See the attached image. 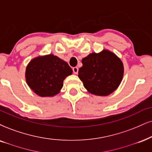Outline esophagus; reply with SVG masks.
<instances>
[{
	"label": "esophagus",
	"mask_w": 152,
	"mask_h": 152,
	"mask_svg": "<svg viewBox=\"0 0 152 152\" xmlns=\"http://www.w3.org/2000/svg\"><path fill=\"white\" fill-rule=\"evenodd\" d=\"M78 70H79V68H78L77 67H74L72 68V71L73 72H74V74H77Z\"/></svg>",
	"instance_id": "1"
}]
</instances>
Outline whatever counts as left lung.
Masks as SVG:
<instances>
[{
	"label": "left lung",
	"mask_w": 152,
	"mask_h": 152,
	"mask_svg": "<svg viewBox=\"0 0 152 152\" xmlns=\"http://www.w3.org/2000/svg\"><path fill=\"white\" fill-rule=\"evenodd\" d=\"M78 77L84 87L92 94L108 96L118 87L124 67L121 60L108 50L90 53L82 60Z\"/></svg>",
	"instance_id": "8db88e82"
}]
</instances>
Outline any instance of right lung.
I'll list each match as a JSON object with an SVG mask.
<instances>
[{
    "mask_svg": "<svg viewBox=\"0 0 152 152\" xmlns=\"http://www.w3.org/2000/svg\"><path fill=\"white\" fill-rule=\"evenodd\" d=\"M72 73L67 63L50 54L31 60L26 68L25 77L28 86L37 95L53 96L60 92L65 77Z\"/></svg>",
    "mask_w": 152,
    "mask_h": 152,
    "instance_id": "add662e5",
    "label": "right lung"
}]
</instances>
